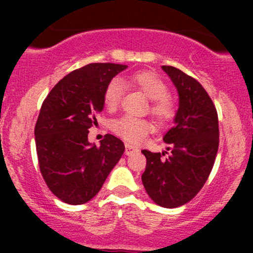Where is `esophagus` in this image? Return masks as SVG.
<instances>
[{
  "label": "esophagus",
  "mask_w": 253,
  "mask_h": 253,
  "mask_svg": "<svg viewBox=\"0 0 253 253\" xmlns=\"http://www.w3.org/2000/svg\"><path fill=\"white\" fill-rule=\"evenodd\" d=\"M125 147H126V149H125V154L126 155H131L132 153L137 152V148L133 147V145H131L129 143H126V144H125Z\"/></svg>",
  "instance_id": "34e87169"
}]
</instances>
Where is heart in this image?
Segmentation results:
<instances>
[{
  "instance_id": "b5f03b06",
  "label": "heart",
  "mask_w": 253,
  "mask_h": 253,
  "mask_svg": "<svg viewBox=\"0 0 253 253\" xmlns=\"http://www.w3.org/2000/svg\"><path fill=\"white\" fill-rule=\"evenodd\" d=\"M128 83L138 88L152 100L150 112L159 121H169L172 119L175 115V103L169 96V86L159 76L149 71H142L132 75L128 78ZM124 89L121 79L114 78L109 82L104 91V104L109 110H114L119 106L124 95ZM111 129L126 141L138 142L152 131V125L147 120L125 115L111 122Z\"/></svg>"
}]
</instances>
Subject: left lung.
Masks as SVG:
<instances>
[{
	"mask_svg": "<svg viewBox=\"0 0 253 253\" xmlns=\"http://www.w3.org/2000/svg\"><path fill=\"white\" fill-rule=\"evenodd\" d=\"M162 68L177 89L178 109L175 126L163 138L169 155L142 150L147 158L142 182L153 202L176 208L190 202L211 174L219 147L218 114L200 82L172 66Z\"/></svg>",
	"mask_w": 253,
	"mask_h": 253,
	"instance_id": "8db88e82",
	"label": "left lung"
}]
</instances>
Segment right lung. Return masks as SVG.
Instances as JSON below:
<instances>
[{"mask_svg": "<svg viewBox=\"0 0 253 253\" xmlns=\"http://www.w3.org/2000/svg\"><path fill=\"white\" fill-rule=\"evenodd\" d=\"M126 65L90 63L68 73L51 89L35 125L40 171L51 192L68 205H83L95 197L125 144L105 134L96 147L88 141L89 128L104 109L109 82Z\"/></svg>", "mask_w": 253, "mask_h": 253, "instance_id": "1", "label": "right lung"}]
</instances>
